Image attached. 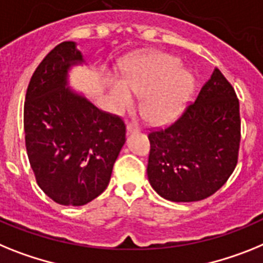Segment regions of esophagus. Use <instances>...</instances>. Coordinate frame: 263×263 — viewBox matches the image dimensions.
I'll use <instances>...</instances> for the list:
<instances>
[{"instance_id":"esophagus-1","label":"esophagus","mask_w":263,"mask_h":263,"mask_svg":"<svg viewBox=\"0 0 263 263\" xmlns=\"http://www.w3.org/2000/svg\"><path fill=\"white\" fill-rule=\"evenodd\" d=\"M139 128L135 124H128L127 125V135L132 134V132H138Z\"/></svg>"}]
</instances>
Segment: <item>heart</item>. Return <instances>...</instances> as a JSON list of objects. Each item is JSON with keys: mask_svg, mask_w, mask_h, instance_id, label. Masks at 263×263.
<instances>
[{"mask_svg": "<svg viewBox=\"0 0 263 263\" xmlns=\"http://www.w3.org/2000/svg\"><path fill=\"white\" fill-rule=\"evenodd\" d=\"M123 83L111 84V92L120 108L131 106L135 95H144L143 111L154 123H168L184 108L195 91L193 74L177 58L154 52L134 59L123 70Z\"/></svg>", "mask_w": 263, "mask_h": 263, "instance_id": "b5f03b06", "label": "heart"}]
</instances>
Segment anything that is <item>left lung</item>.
<instances>
[{
    "label": "left lung",
    "instance_id": "left-lung-1",
    "mask_svg": "<svg viewBox=\"0 0 263 263\" xmlns=\"http://www.w3.org/2000/svg\"><path fill=\"white\" fill-rule=\"evenodd\" d=\"M151 186L173 202L200 201L228 181L238 160L239 102L218 68L173 124L148 135Z\"/></svg>",
    "mask_w": 263,
    "mask_h": 263
}]
</instances>
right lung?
<instances>
[{
    "instance_id": "1",
    "label": "right lung",
    "mask_w": 263,
    "mask_h": 263,
    "mask_svg": "<svg viewBox=\"0 0 263 263\" xmlns=\"http://www.w3.org/2000/svg\"><path fill=\"white\" fill-rule=\"evenodd\" d=\"M81 63L77 43H59L34 71L24 107L25 143L36 182L67 206L103 193L125 143L122 118L68 87L70 68Z\"/></svg>"
}]
</instances>
